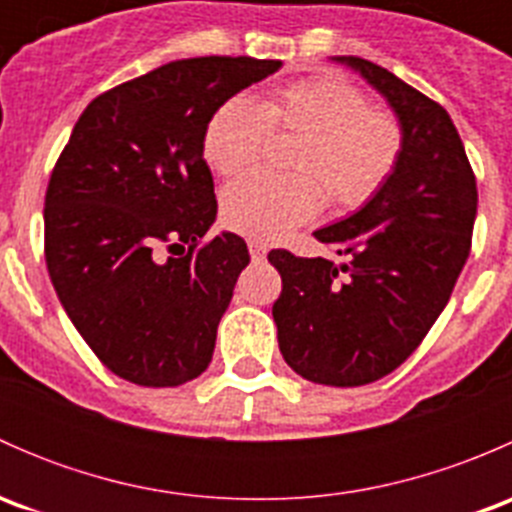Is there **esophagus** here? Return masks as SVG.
Instances as JSON below:
<instances>
[{
  "label": "esophagus",
  "instance_id": "esophagus-1",
  "mask_svg": "<svg viewBox=\"0 0 512 512\" xmlns=\"http://www.w3.org/2000/svg\"><path fill=\"white\" fill-rule=\"evenodd\" d=\"M247 247H250L252 260H265V257H267V245H265V242L250 240V242H247Z\"/></svg>",
  "mask_w": 512,
  "mask_h": 512
}]
</instances>
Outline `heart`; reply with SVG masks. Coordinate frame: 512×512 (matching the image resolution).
I'll list each match as a JSON object with an SVG mask.
<instances>
[{"mask_svg": "<svg viewBox=\"0 0 512 512\" xmlns=\"http://www.w3.org/2000/svg\"><path fill=\"white\" fill-rule=\"evenodd\" d=\"M270 131L299 133L292 168L299 175L257 173L227 185L223 223L255 240H280L319 213L327 190L342 210L369 203L394 173L404 131L389 111L366 106L349 81L317 76L287 84L262 101L232 96L215 108L203 133V156L220 175L257 163Z\"/></svg>", "mask_w": 512, "mask_h": 512, "instance_id": "b5f03b06", "label": "heart"}]
</instances>
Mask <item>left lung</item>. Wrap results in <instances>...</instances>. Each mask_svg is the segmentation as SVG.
Returning <instances> with one entry per match:
<instances>
[{
    "label": "left lung",
    "mask_w": 512,
    "mask_h": 512,
    "mask_svg": "<svg viewBox=\"0 0 512 512\" xmlns=\"http://www.w3.org/2000/svg\"><path fill=\"white\" fill-rule=\"evenodd\" d=\"M356 71L391 106L404 148L379 193L314 232L344 262L272 250L282 277L272 307L285 361L307 381L364 386L404 364L451 299L471 252L476 175L441 103L359 56Z\"/></svg>",
    "instance_id": "1"
}]
</instances>
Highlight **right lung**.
<instances>
[{"label": "right lung", "mask_w": 512, "mask_h": 512, "mask_svg": "<svg viewBox=\"0 0 512 512\" xmlns=\"http://www.w3.org/2000/svg\"><path fill=\"white\" fill-rule=\"evenodd\" d=\"M280 66L250 56L170 61L96 96L56 160L44 200L51 285L121 379L163 389L208 369L250 252L235 232L203 242L218 215L203 133L220 103Z\"/></svg>", "instance_id": "1"}]
</instances>
